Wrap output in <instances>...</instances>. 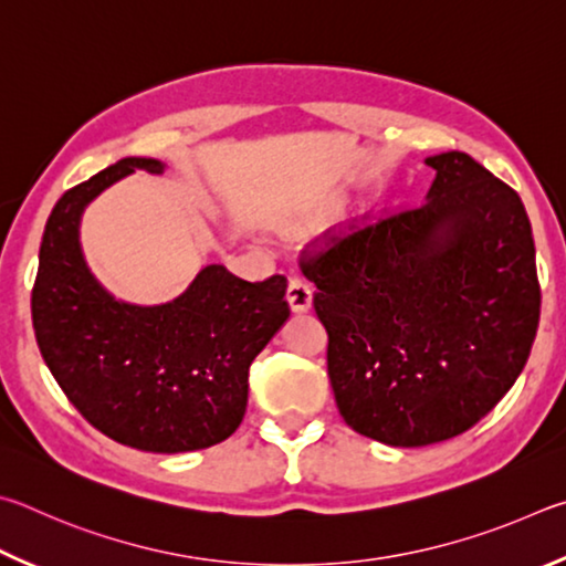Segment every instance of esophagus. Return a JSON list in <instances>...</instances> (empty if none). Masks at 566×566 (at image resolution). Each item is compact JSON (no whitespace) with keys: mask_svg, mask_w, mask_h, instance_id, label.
Masks as SVG:
<instances>
[{"mask_svg":"<svg viewBox=\"0 0 566 566\" xmlns=\"http://www.w3.org/2000/svg\"><path fill=\"white\" fill-rule=\"evenodd\" d=\"M285 298H289L291 311L303 313L313 305V291H311V285L303 281V277L293 275L291 283H289V291H285Z\"/></svg>","mask_w":566,"mask_h":566,"instance_id":"esophagus-1","label":"esophagus"}]
</instances>
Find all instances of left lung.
Instances as JSON below:
<instances>
[{
	"label": "left lung",
	"mask_w": 566,
	"mask_h": 566,
	"mask_svg": "<svg viewBox=\"0 0 566 566\" xmlns=\"http://www.w3.org/2000/svg\"><path fill=\"white\" fill-rule=\"evenodd\" d=\"M428 201L331 228L301 253L343 420L392 448L478 424L520 378L542 291L527 211L462 151L430 156Z\"/></svg>",
	"instance_id": "left-lung-1"
}]
</instances>
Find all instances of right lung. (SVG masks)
<instances>
[{
	"instance_id": "right-lung-1",
	"label": "right lung",
	"mask_w": 566,
	"mask_h": 566,
	"mask_svg": "<svg viewBox=\"0 0 566 566\" xmlns=\"http://www.w3.org/2000/svg\"><path fill=\"white\" fill-rule=\"evenodd\" d=\"M161 171L122 158L59 198L32 289L42 358L98 432L144 452H191L231 438L248 402V368L291 315L285 275L243 281L206 265L181 298L154 308L118 303L78 248V216L126 174Z\"/></svg>"
}]
</instances>
